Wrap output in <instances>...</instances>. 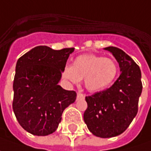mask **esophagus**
<instances>
[{
    "label": "esophagus",
    "instance_id": "esophagus-1",
    "mask_svg": "<svg viewBox=\"0 0 151 151\" xmlns=\"http://www.w3.org/2000/svg\"><path fill=\"white\" fill-rule=\"evenodd\" d=\"M83 98H85V95H83L82 93H78L77 94V99H83Z\"/></svg>",
    "mask_w": 151,
    "mask_h": 151
}]
</instances>
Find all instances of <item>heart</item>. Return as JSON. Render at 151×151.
Listing matches in <instances>:
<instances>
[{"label": "heart", "instance_id": "1", "mask_svg": "<svg viewBox=\"0 0 151 151\" xmlns=\"http://www.w3.org/2000/svg\"><path fill=\"white\" fill-rule=\"evenodd\" d=\"M118 70V65L112 59L95 54H85L76 58L72 66L65 67L63 77L68 83L74 84L84 78L86 89L96 92L105 90L114 83Z\"/></svg>", "mask_w": 151, "mask_h": 151}]
</instances>
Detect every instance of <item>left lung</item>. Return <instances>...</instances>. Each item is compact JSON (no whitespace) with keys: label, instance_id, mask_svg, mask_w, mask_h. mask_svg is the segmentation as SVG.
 Returning a JSON list of instances; mask_svg holds the SVG:
<instances>
[{"label":"left lung","instance_id":"1","mask_svg":"<svg viewBox=\"0 0 151 151\" xmlns=\"http://www.w3.org/2000/svg\"><path fill=\"white\" fill-rule=\"evenodd\" d=\"M104 50L115 58L121 73L109 88L86 96L83 119L94 136L109 138L122 134L136 117L142 83L141 69L128 55L115 46Z\"/></svg>","mask_w":151,"mask_h":151}]
</instances>
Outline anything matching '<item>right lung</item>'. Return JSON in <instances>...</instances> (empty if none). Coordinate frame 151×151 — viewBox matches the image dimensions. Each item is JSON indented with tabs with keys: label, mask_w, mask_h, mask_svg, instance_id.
I'll list each match as a JSON object with an SVG mask.
<instances>
[{
	"label": "right lung",
	"mask_w": 151,
	"mask_h": 151,
	"mask_svg": "<svg viewBox=\"0 0 151 151\" xmlns=\"http://www.w3.org/2000/svg\"><path fill=\"white\" fill-rule=\"evenodd\" d=\"M74 48L55 50L46 46L32 48L17 61L14 79L13 110L20 126L35 136L55 132L62 114L76 100L74 91L59 83Z\"/></svg>",
	"instance_id": "right-lung-1"
}]
</instances>
